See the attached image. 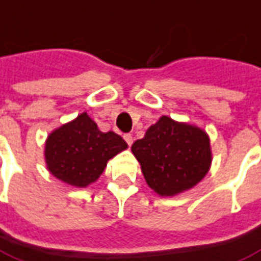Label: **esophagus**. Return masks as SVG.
<instances>
[{"label":"esophagus","instance_id":"34e87169","mask_svg":"<svg viewBox=\"0 0 261 261\" xmlns=\"http://www.w3.org/2000/svg\"><path fill=\"white\" fill-rule=\"evenodd\" d=\"M123 139H125V142L128 143V146H132L133 136L130 135V133H126V135H123Z\"/></svg>","mask_w":261,"mask_h":261}]
</instances>
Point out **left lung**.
Masks as SVG:
<instances>
[{
	"instance_id": "1",
	"label": "left lung",
	"mask_w": 261,
	"mask_h": 261,
	"mask_svg": "<svg viewBox=\"0 0 261 261\" xmlns=\"http://www.w3.org/2000/svg\"><path fill=\"white\" fill-rule=\"evenodd\" d=\"M148 187L162 197L193 189L212 164L211 140L203 129L162 115L132 144Z\"/></svg>"
}]
</instances>
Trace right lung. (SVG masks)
Instances as JSON below:
<instances>
[{"label":"right lung","mask_w":261,"mask_h":261,"mask_svg":"<svg viewBox=\"0 0 261 261\" xmlns=\"http://www.w3.org/2000/svg\"><path fill=\"white\" fill-rule=\"evenodd\" d=\"M128 148L114 132H101L93 119L82 113L50 133L45 143V162L56 179L86 187L99 179L109 160Z\"/></svg>","instance_id":"add662e5"}]
</instances>
